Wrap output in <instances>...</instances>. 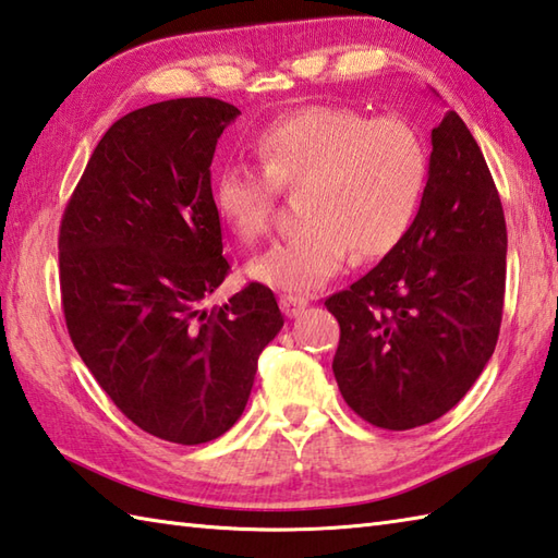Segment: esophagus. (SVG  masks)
Returning a JSON list of instances; mask_svg holds the SVG:
<instances>
[{
    "label": "esophagus",
    "mask_w": 558,
    "mask_h": 558,
    "mask_svg": "<svg viewBox=\"0 0 558 558\" xmlns=\"http://www.w3.org/2000/svg\"><path fill=\"white\" fill-rule=\"evenodd\" d=\"M307 307V300L300 298V294H282L280 298V310L286 312V316H298Z\"/></svg>",
    "instance_id": "esophagus-1"
}]
</instances>
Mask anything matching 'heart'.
Listing matches in <instances>:
<instances>
[{"mask_svg":"<svg viewBox=\"0 0 558 558\" xmlns=\"http://www.w3.org/2000/svg\"><path fill=\"white\" fill-rule=\"evenodd\" d=\"M260 169L227 167L213 203L246 244L264 236L278 191L298 193V232L248 264V276L280 292H312L355 260L395 251L416 220L428 183V149L401 118L310 106L268 125L256 142Z\"/></svg>","mask_w":558,"mask_h":558,"instance_id":"1","label":"heart"}]
</instances>
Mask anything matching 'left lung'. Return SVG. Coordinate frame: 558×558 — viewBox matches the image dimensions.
I'll list each match as a JSON object with an SVG mask.
<instances>
[{"instance_id":"obj_1","label":"left lung","mask_w":558,"mask_h":558,"mask_svg":"<svg viewBox=\"0 0 558 558\" xmlns=\"http://www.w3.org/2000/svg\"><path fill=\"white\" fill-rule=\"evenodd\" d=\"M430 140L409 234L324 302L341 326L338 389L385 430L418 428L460 403L494 355L504 319L508 232L494 177L454 111Z\"/></svg>"}]
</instances>
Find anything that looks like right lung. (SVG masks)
Wrapping results in <instances>:
<instances>
[{"instance_id":"obj_1","label":"right lung","mask_w":558,"mask_h":558,"mask_svg":"<svg viewBox=\"0 0 558 558\" xmlns=\"http://www.w3.org/2000/svg\"><path fill=\"white\" fill-rule=\"evenodd\" d=\"M239 108L171 98L123 116L60 222V292L76 353L123 416L201 445L242 416L258 355L282 329L260 282L205 310L229 272L210 163Z\"/></svg>"}]
</instances>
